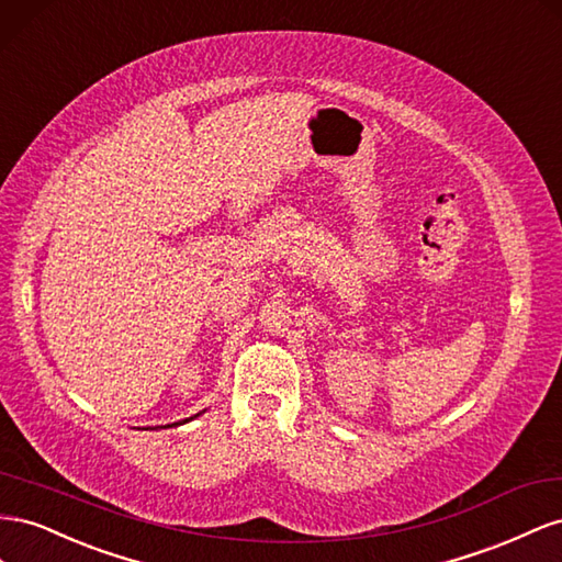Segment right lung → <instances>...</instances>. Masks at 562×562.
Returning a JSON list of instances; mask_svg holds the SVG:
<instances>
[{
    "label": "right lung",
    "mask_w": 562,
    "mask_h": 562,
    "mask_svg": "<svg viewBox=\"0 0 562 562\" xmlns=\"http://www.w3.org/2000/svg\"><path fill=\"white\" fill-rule=\"evenodd\" d=\"M202 414V412H200ZM200 414H195V416H200ZM190 419H192V416H190ZM190 419H183V422H176V424H169V426H181V424H186V422H190ZM169 426H165V428H169Z\"/></svg>",
    "instance_id": "add662e5"
}]
</instances>
